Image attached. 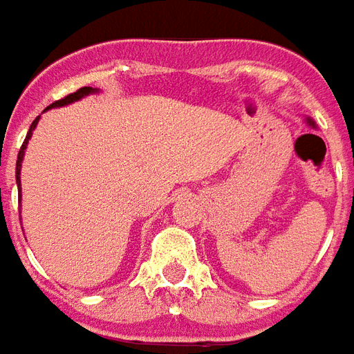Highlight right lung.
<instances>
[{"label": "right lung", "mask_w": 354, "mask_h": 354, "mask_svg": "<svg viewBox=\"0 0 354 354\" xmlns=\"http://www.w3.org/2000/svg\"><path fill=\"white\" fill-rule=\"evenodd\" d=\"M93 93H99V89H93V87H82V89H77L76 93H72V95H68V97H64V99H61V101L53 102L51 106H47L45 110L49 109H59V106H66V104H72V102L80 101V99H84V97H87V95H93ZM37 122H39V116L32 122V125H30V131L26 133V139H24V142H22L21 150H19V158H17V169H15V177H17V187H19V194H21V167H22V160H24V150H26V147H28V141L32 139V133H34V129H36ZM21 198V196H19Z\"/></svg>", "instance_id": "1"}]
</instances>
